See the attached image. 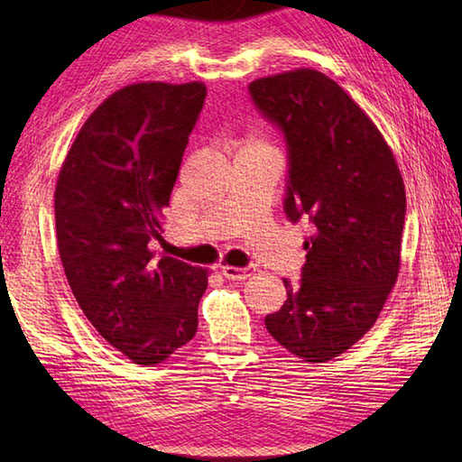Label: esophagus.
Segmentation results:
<instances>
[{
  "label": "esophagus",
  "instance_id": "obj_1",
  "mask_svg": "<svg viewBox=\"0 0 462 462\" xmlns=\"http://www.w3.org/2000/svg\"><path fill=\"white\" fill-rule=\"evenodd\" d=\"M220 272L222 276L226 280H248L250 276H254V272H256V268H236V266H220Z\"/></svg>",
  "mask_w": 462,
  "mask_h": 462
}]
</instances>
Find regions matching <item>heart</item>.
I'll return each mask as SVG.
<instances>
[{
	"mask_svg": "<svg viewBox=\"0 0 462 462\" xmlns=\"http://www.w3.org/2000/svg\"><path fill=\"white\" fill-rule=\"evenodd\" d=\"M252 144H262V143H260V141H248V143H246V146H252Z\"/></svg>",
	"mask_w": 462,
	"mask_h": 462,
	"instance_id": "b5f03b06",
	"label": "heart"
}]
</instances>
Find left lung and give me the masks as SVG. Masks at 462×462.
Wrapping results in <instances>:
<instances>
[{
    "instance_id": "left-lung-1",
    "label": "left lung",
    "mask_w": 462,
    "mask_h": 462,
    "mask_svg": "<svg viewBox=\"0 0 462 462\" xmlns=\"http://www.w3.org/2000/svg\"><path fill=\"white\" fill-rule=\"evenodd\" d=\"M250 95L288 143L283 210L311 224L300 288L283 280L288 300L263 321L293 356L326 363L365 336L395 286L403 176L375 123L316 69L262 77Z\"/></svg>"
}]
</instances>
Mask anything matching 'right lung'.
Masks as SVG:
<instances>
[{"mask_svg":"<svg viewBox=\"0 0 462 462\" xmlns=\"http://www.w3.org/2000/svg\"><path fill=\"white\" fill-rule=\"evenodd\" d=\"M206 85H126L81 126L55 186L57 248L83 313L115 349L159 365L199 328L208 270L156 258L162 210Z\"/></svg>","mask_w":462,"mask_h":462,"instance_id":"add662e5","label":"right lung"}]
</instances>
